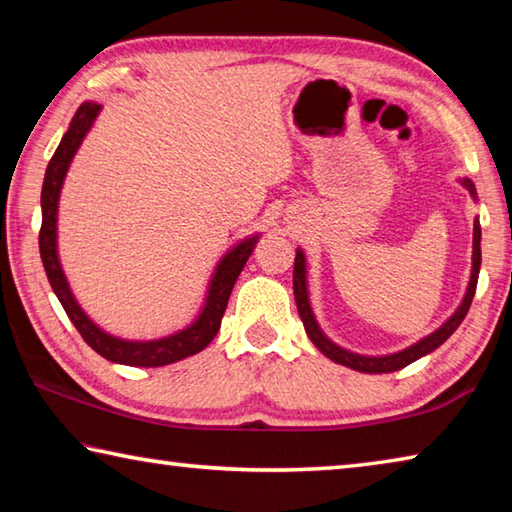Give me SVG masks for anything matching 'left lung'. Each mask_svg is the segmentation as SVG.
<instances>
[{
	"instance_id": "8db88e82",
	"label": "left lung",
	"mask_w": 512,
	"mask_h": 512,
	"mask_svg": "<svg viewBox=\"0 0 512 512\" xmlns=\"http://www.w3.org/2000/svg\"><path fill=\"white\" fill-rule=\"evenodd\" d=\"M461 185L472 194L476 201V189L470 178H461ZM479 268H481V225L479 219L474 221V239H472V273H470V284H467V291L463 296V302L458 305V309L449 316L443 325H440L436 332H431L429 336H424L418 343L409 345L400 352L393 354H381V357H368V354H357L341 348L334 341H329L323 329H320L318 320L311 311L309 305V289H307V259H305V250L298 248L296 250V264H293V293H296V305H298V314L302 318V325H305V332L311 339V343L325 354L327 359H332L334 363H341L345 368L359 370V372H370V375H379V372H395L409 366V363L418 361L424 354L433 352L440 348L449 336L456 332V327L463 323V318L470 311L474 291H476V280H479Z\"/></svg>"
}]
</instances>
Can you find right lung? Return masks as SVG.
<instances>
[{"label": "right lung", "mask_w": 512, "mask_h": 512, "mask_svg": "<svg viewBox=\"0 0 512 512\" xmlns=\"http://www.w3.org/2000/svg\"><path fill=\"white\" fill-rule=\"evenodd\" d=\"M101 106L94 101L81 103V108L76 110V115L69 124L67 133L60 140L54 158L49 160L45 171V183H42V228H40V257L45 273L49 277L51 289H54L60 305L67 311L69 320L74 327L79 329L83 341L90 348L101 354L103 359L112 363H124V366H137V368H160L167 363H176L180 359L192 357V354L205 350L210 341L216 336L221 327V318L228 307L232 287H235L239 273L244 271L248 257L253 255L257 246L259 235L248 237L239 241L237 246H232L228 253L221 257V262L216 264L212 280L207 284L203 309L198 311L194 323H189L185 329H178L169 336L153 341H128L119 339V336L108 334L106 329H101L94 320L85 314L79 302H76L69 282L63 273L58 259V201H60V189H63L65 176L69 164H72L76 151L83 144L85 135L90 133L94 126V119L99 117Z\"/></svg>", "instance_id": "right-lung-1"}]
</instances>
